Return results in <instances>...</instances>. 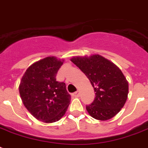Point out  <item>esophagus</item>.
<instances>
[{
    "instance_id": "obj_1",
    "label": "esophagus",
    "mask_w": 148,
    "mask_h": 148,
    "mask_svg": "<svg viewBox=\"0 0 148 148\" xmlns=\"http://www.w3.org/2000/svg\"><path fill=\"white\" fill-rule=\"evenodd\" d=\"M73 96H74V97H80V93H79V91H77V92H75V93H73Z\"/></svg>"
}]
</instances>
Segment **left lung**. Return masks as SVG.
Instances as JSON below:
<instances>
[{"label": "left lung", "instance_id": "left-lung-1", "mask_svg": "<svg viewBox=\"0 0 148 148\" xmlns=\"http://www.w3.org/2000/svg\"><path fill=\"white\" fill-rule=\"evenodd\" d=\"M71 61L84 73L96 92L93 103L86 106L90 116L106 121L117 115L128 94V82L122 71L99 55L74 56Z\"/></svg>", "mask_w": 148, "mask_h": 148}]
</instances>
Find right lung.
<instances>
[{"label": "right lung", "instance_id": "add662e5", "mask_svg": "<svg viewBox=\"0 0 148 148\" xmlns=\"http://www.w3.org/2000/svg\"><path fill=\"white\" fill-rule=\"evenodd\" d=\"M64 59L49 56L31 64L20 80L19 91L25 107L36 119L45 123L57 122L65 114L71 95L56 74Z\"/></svg>", "mask_w": 148, "mask_h": 148}]
</instances>
